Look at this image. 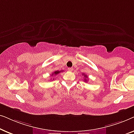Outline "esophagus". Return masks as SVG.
Masks as SVG:
<instances>
[{
  "instance_id": "esophagus-1",
  "label": "esophagus",
  "mask_w": 134,
  "mask_h": 134,
  "mask_svg": "<svg viewBox=\"0 0 134 134\" xmlns=\"http://www.w3.org/2000/svg\"><path fill=\"white\" fill-rule=\"evenodd\" d=\"M68 71H73V68H68Z\"/></svg>"
}]
</instances>
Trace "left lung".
<instances>
[{"instance_id": "8db88e82", "label": "left lung", "mask_w": 134, "mask_h": 134, "mask_svg": "<svg viewBox=\"0 0 134 134\" xmlns=\"http://www.w3.org/2000/svg\"><path fill=\"white\" fill-rule=\"evenodd\" d=\"M84 77H85V82H87V79L86 78L87 77V75H84Z\"/></svg>"}]
</instances>
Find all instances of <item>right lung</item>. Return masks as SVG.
Wrapping results in <instances>:
<instances>
[{
	"instance_id": "obj_1",
	"label": "right lung",
	"mask_w": 134,
	"mask_h": 134,
	"mask_svg": "<svg viewBox=\"0 0 134 134\" xmlns=\"http://www.w3.org/2000/svg\"><path fill=\"white\" fill-rule=\"evenodd\" d=\"M62 71H54V72H53L52 74V76H53V75H55H55L59 74V73H60V72H62Z\"/></svg>"
}]
</instances>
